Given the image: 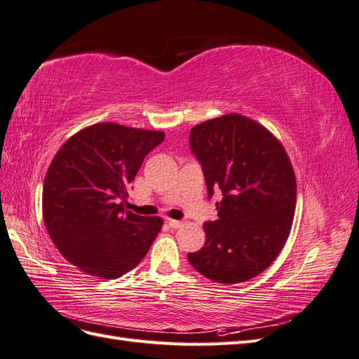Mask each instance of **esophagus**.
Listing matches in <instances>:
<instances>
[{
	"label": "esophagus",
	"mask_w": 359,
	"mask_h": 359,
	"mask_svg": "<svg viewBox=\"0 0 359 359\" xmlns=\"http://www.w3.org/2000/svg\"><path fill=\"white\" fill-rule=\"evenodd\" d=\"M168 223H169V227H172V229H178V227H181L184 224L180 220H170V219H168Z\"/></svg>",
	"instance_id": "obj_1"
}]
</instances>
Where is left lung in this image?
I'll return each mask as SVG.
<instances>
[{
    "instance_id": "8db88e82",
    "label": "left lung",
    "mask_w": 359,
    "mask_h": 359,
    "mask_svg": "<svg viewBox=\"0 0 359 359\" xmlns=\"http://www.w3.org/2000/svg\"><path fill=\"white\" fill-rule=\"evenodd\" d=\"M190 148L202 165L219 220L206 222L205 245L191 266L215 283L235 285L265 271L283 248L295 214L297 180L280 140L240 114L194 126Z\"/></svg>"
}]
</instances>
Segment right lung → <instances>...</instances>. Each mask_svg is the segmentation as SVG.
<instances>
[{
    "label": "right lung",
    "instance_id": "obj_1",
    "mask_svg": "<svg viewBox=\"0 0 359 359\" xmlns=\"http://www.w3.org/2000/svg\"><path fill=\"white\" fill-rule=\"evenodd\" d=\"M165 133L115 123L93 124L66 140L43 184V220L64 259L112 280L145 257L160 217L126 211L130 182Z\"/></svg>",
    "mask_w": 359,
    "mask_h": 359
}]
</instances>
